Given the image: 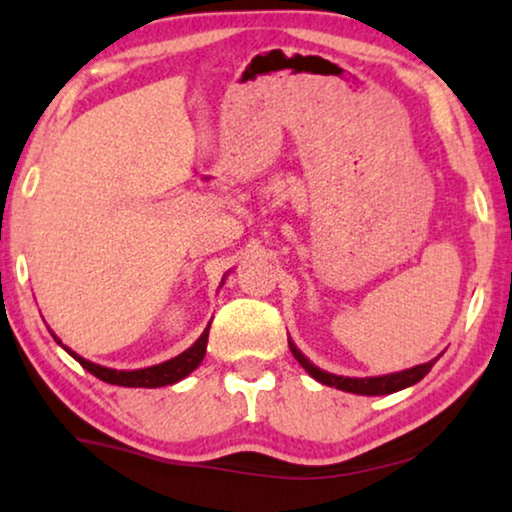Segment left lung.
Returning a JSON list of instances; mask_svg holds the SVG:
<instances>
[{"label":"left lung","mask_w":512,"mask_h":512,"mask_svg":"<svg viewBox=\"0 0 512 512\" xmlns=\"http://www.w3.org/2000/svg\"><path fill=\"white\" fill-rule=\"evenodd\" d=\"M289 348L291 353H294V358L300 362V367H303L307 373L314 380H319L321 385H328V387H337L342 389V392H351V394H362V396H383V394H394L399 392V389H405L410 385L419 383L421 378L426 376L428 371L433 369V364L440 360V355H437L435 360L426 362V364H417V367L412 369H405V371H396V373H387V376H373V378H348V376H335V373H328L316 367L310 360L305 358L303 353L298 351V346L291 342L289 339Z\"/></svg>","instance_id":"1"}]
</instances>
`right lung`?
<instances>
[{"label": "right lung", "mask_w": 512, "mask_h": 512, "mask_svg": "<svg viewBox=\"0 0 512 512\" xmlns=\"http://www.w3.org/2000/svg\"><path fill=\"white\" fill-rule=\"evenodd\" d=\"M225 280V278H223ZM223 285V282H221ZM56 344H61V339L54 335ZM207 339H209V326L205 328V332L198 337V342L186 348L184 353L177 355V358H170L161 364H154V367H145V369H132V371H118V369H109V367H102V364H95L91 360L81 358L77 355L72 348L63 346L66 351L75 358L81 367H84L88 373H93L95 378L104 380V383L109 385H120V387H166V385H173V383H180L182 378L189 376L193 369H198V364L202 362L207 353Z\"/></svg>", "instance_id": "obj_1"}]
</instances>
